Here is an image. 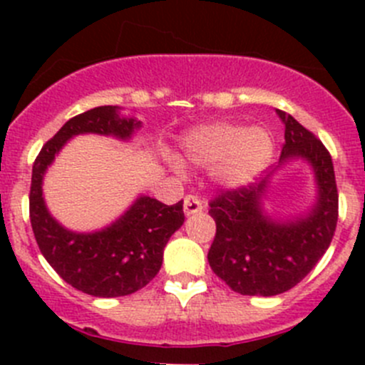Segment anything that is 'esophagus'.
<instances>
[{
	"mask_svg": "<svg viewBox=\"0 0 365 365\" xmlns=\"http://www.w3.org/2000/svg\"><path fill=\"white\" fill-rule=\"evenodd\" d=\"M201 210H203V201H201L200 197L194 196V194H189V196H185V200H183V212H185L187 215H192V213H200Z\"/></svg>",
	"mask_w": 365,
	"mask_h": 365,
	"instance_id": "esophagus-1",
	"label": "esophagus"
}]
</instances>
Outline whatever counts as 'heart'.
Returning a JSON list of instances; mask_svg holds the SVG:
<instances>
[{
    "label": "heart",
    "instance_id": "obj_1",
    "mask_svg": "<svg viewBox=\"0 0 365 365\" xmlns=\"http://www.w3.org/2000/svg\"><path fill=\"white\" fill-rule=\"evenodd\" d=\"M183 150L190 160L215 165L213 176L224 187L251 183L272 159L274 141L264 128L245 130L235 123H210L197 127L183 139ZM180 169V162L173 160Z\"/></svg>",
    "mask_w": 365,
    "mask_h": 365
}]
</instances>
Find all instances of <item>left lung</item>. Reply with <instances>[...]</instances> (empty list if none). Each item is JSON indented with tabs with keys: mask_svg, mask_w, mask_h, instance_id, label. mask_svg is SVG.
<instances>
[{
	"mask_svg": "<svg viewBox=\"0 0 365 365\" xmlns=\"http://www.w3.org/2000/svg\"><path fill=\"white\" fill-rule=\"evenodd\" d=\"M284 121L281 162L302 157L312 164L318 203L304 219L274 222L261 210L268 180L222 190L210 200L215 238L208 251L213 274L240 295L274 297L297 286L329 249L339 217L332 157L311 130L279 109Z\"/></svg>",
	"mask_w": 365,
	"mask_h": 365,
	"instance_id": "1",
	"label": "left lung"
}]
</instances>
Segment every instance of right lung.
<instances>
[{"label":"right lung","mask_w":365,"mask_h":365,"mask_svg":"<svg viewBox=\"0 0 365 365\" xmlns=\"http://www.w3.org/2000/svg\"><path fill=\"white\" fill-rule=\"evenodd\" d=\"M139 121L118 116V108L101 106L77 116L42 146L33 164L29 220L40 252L56 274L91 297H125L145 288L157 275L169 237L185 220L183 201L164 205L143 196L113 226L91 235L63 230L47 212L42 178L61 146L77 134H106L127 139Z\"/></svg>","instance_id":"obj_1"}]
</instances>
